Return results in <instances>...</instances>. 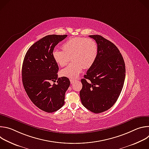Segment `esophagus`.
<instances>
[{"label": "esophagus", "instance_id": "34e87169", "mask_svg": "<svg viewBox=\"0 0 149 149\" xmlns=\"http://www.w3.org/2000/svg\"><path fill=\"white\" fill-rule=\"evenodd\" d=\"M75 81V79H70V82H71V84L74 83Z\"/></svg>", "mask_w": 149, "mask_h": 149}]
</instances>
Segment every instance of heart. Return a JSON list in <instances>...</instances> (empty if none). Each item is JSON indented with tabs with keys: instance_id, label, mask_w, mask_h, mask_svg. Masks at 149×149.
Returning <instances> with one entry per match:
<instances>
[{
	"instance_id": "b5f03b06",
	"label": "heart",
	"mask_w": 149,
	"mask_h": 149,
	"mask_svg": "<svg viewBox=\"0 0 149 149\" xmlns=\"http://www.w3.org/2000/svg\"><path fill=\"white\" fill-rule=\"evenodd\" d=\"M62 48L63 50L54 49L52 56L61 67L67 64L71 56L72 62L61 71L62 76L70 78L77 77L84 67H90L96 58L98 51L94 40L82 37L70 38L63 44Z\"/></svg>"
}]
</instances>
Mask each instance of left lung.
<instances>
[{
  "label": "left lung",
  "instance_id": "obj_1",
  "mask_svg": "<svg viewBox=\"0 0 149 149\" xmlns=\"http://www.w3.org/2000/svg\"><path fill=\"white\" fill-rule=\"evenodd\" d=\"M97 44V55L93 65L81 81L79 95L85 107L94 113L110 109L123 89L125 76V63L117 47L100 35H90Z\"/></svg>",
  "mask_w": 149,
  "mask_h": 149
}]
</instances>
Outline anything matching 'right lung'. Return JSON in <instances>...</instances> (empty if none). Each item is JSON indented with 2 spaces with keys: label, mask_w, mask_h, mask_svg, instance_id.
Listing matches in <instances>:
<instances>
[{
  "label": "right lung",
  "mask_w": 149,
  "mask_h": 149,
  "mask_svg": "<svg viewBox=\"0 0 149 149\" xmlns=\"http://www.w3.org/2000/svg\"><path fill=\"white\" fill-rule=\"evenodd\" d=\"M67 35H50L36 42L28 50L22 64L25 90L31 101L41 110L53 113L65 103V94L70 85L65 77L58 78L59 68L52 52ZM57 81L52 86L50 82Z\"/></svg>",
  "instance_id": "obj_1"
}]
</instances>
